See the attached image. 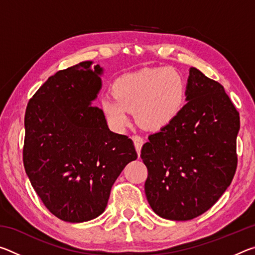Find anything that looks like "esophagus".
I'll return each mask as SVG.
<instances>
[{
    "label": "esophagus",
    "instance_id": "34e87169",
    "mask_svg": "<svg viewBox=\"0 0 255 255\" xmlns=\"http://www.w3.org/2000/svg\"><path fill=\"white\" fill-rule=\"evenodd\" d=\"M132 140H133V144H135V148L137 150L138 156H139L141 146H143V144H144V138L139 135H135V136H132Z\"/></svg>",
    "mask_w": 255,
    "mask_h": 255
}]
</instances>
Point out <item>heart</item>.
I'll list each match as a JSON object with an SVG mask.
<instances>
[{"instance_id": "obj_1", "label": "heart", "mask_w": 255, "mask_h": 255, "mask_svg": "<svg viewBox=\"0 0 255 255\" xmlns=\"http://www.w3.org/2000/svg\"><path fill=\"white\" fill-rule=\"evenodd\" d=\"M187 96V84L178 71L170 67L145 68L120 77L114 84V96L101 99L106 118L117 130L129 124L128 111L148 128H162L178 117Z\"/></svg>"}]
</instances>
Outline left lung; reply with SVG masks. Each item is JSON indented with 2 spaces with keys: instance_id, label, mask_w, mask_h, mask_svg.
<instances>
[{
  "instance_id": "8db88e82",
  "label": "left lung",
  "mask_w": 255,
  "mask_h": 255,
  "mask_svg": "<svg viewBox=\"0 0 255 255\" xmlns=\"http://www.w3.org/2000/svg\"><path fill=\"white\" fill-rule=\"evenodd\" d=\"M185 101L178 117L149 135L140 152L148 171V204L170 221H190L211 208L237 165L240 116L224 86L191 67Z\"/></svg>"
}]
</instances>
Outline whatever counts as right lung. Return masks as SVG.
Returning <instances> with one entry per match:
<instances>
[{"mask_svg":"<svg viewBox=\"0 0 255 255\" xmlns=\"http://www.w3.org/2000/svg\"><path fill=\"white\" fill-rule=\"evenodd\" d=\"M86 60L50 76L24 116L23 165L46 208L68 223L105 211L115 181L137 158L132 140L108 128L92 107L103 68Z\"/></svg>","mask_w":255,"mask_h":255,"instance_id":"1","label":"right lung"}]
</instances>
